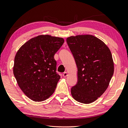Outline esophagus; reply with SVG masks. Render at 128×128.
<instances>
[{"instance_id":"1","label":"esophagus","mask_w":128,"mask_h":128,"mask_svg":"<svg viewBox=\"0 0 128 128\" xmlns=\"http://www.w3.org/2000/svg\"><path fill=\"white\" fill-rule=\"evenodd\" d=\"M68 76V74H67V72H64V74H63V76L64 77H66V76Z\"/></svg>"}]
</instances>
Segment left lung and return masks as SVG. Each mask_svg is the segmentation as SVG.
Returning a JSON list of instances; mask_svg holds the SVG:
<instances>
[{"mask_svg":"<svg viewBox=\"0 0 128 128\" xmlns=\"http://www.w3.org/2000/svg\"><path fill=\"white\" fill-rule=\"evenodd\" d=\"M78 67V82L72 97L78 102H95L106 90L114 74V62L109 48L92 35L71 36L66 39Z\"/></svg>","mask_w":128,"mask_h":128,"instance_id":"8db88e82","label":"left lung"}]
</instances>
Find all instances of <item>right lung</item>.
<instances>
[{
    "instance_id": "obj_1",
    "label": "right lung",
    "mask_w": 128,
    "mask_h": 128,
    "mask_svg": "<svg viewBox=\"0 0 128 128\" xmlns=\"http://www.w3.org/2000/svg\"><path fill=\"white\" fill-rule=\"evenodd\" d=\"M64 43L62 38L40 35L18 50L13 74L19 88L30 99L42 102L54 92L60 76L56 72L54 55Z\"/></svg>"
}]
</instances>
